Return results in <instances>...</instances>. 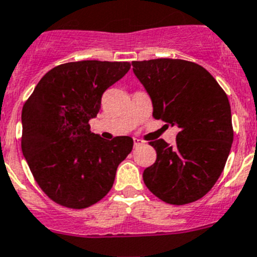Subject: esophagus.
<instances>
[{
  "instance_id": "1",
  "label": "esophagus",
  "mask_w": 257,
  "mask_h": 257,
  "mask_svg": "<svg viewBox=\"0 0 257 257\" xmlns=\"http://www.w3.org/2000/svg\"><path fill=\"white\" fill-rule=\"evenodd\" d=\"M133 142H134V147H141V146H143L144 144V142L142 141V139H138V138H134L133 139Z\"/></svg>"
}]
</instances>
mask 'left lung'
I'll return each instance as SVG.
<instances>
[{"label":"left lung","mask_w":257,"mask_h":257,"mask_svg":"<svg viewBox=\"0 0 257 257\" xmlns=\"http://www.w3.org/2000/svg\"><path fill=\"white\" fill-rule=\"evenodd\" d=\"M133 73L151 98L153 116L178 126L176 146L151 142L153 166L143 172L149 191L171 205L195 202L221 176L233 141L227 95L212 75L179 59L133 61Z\"/></svg>","instance_id":"8db88e82"}]
</instances>
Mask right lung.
I'll return each mask as SVG.
<instances>
[{"mask_svg": "<svg viewBox=\"0 0 257 257\" xmlns=\"http://www.w3.org/2000/svg\"><path fill=\"white\" fill-rule=\"evenodd\" d=\"M131 64L68 62L42 76L22 108V154L42 191L61 206L85 208L110 191L119 163L133 149L131 137L105 141L89 120L101 95Z\"/></svg>", "mask_w": 257, "mask_h": 257, "instance_id": "right-lung-1", "label": "right lung"}]
</instances>
